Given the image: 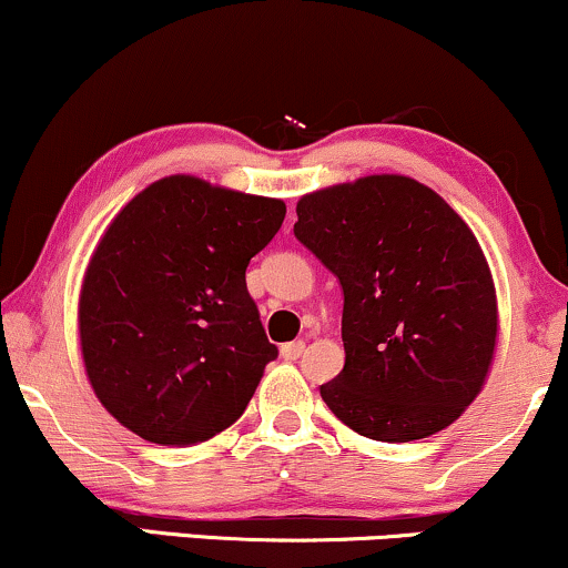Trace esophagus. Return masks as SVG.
I'll use <instances>...</instances> for the list:
<instances>
[{
    "label": "esophagus",
    "mask_w": 568,
    "mask_h": 568,
    "mask_svg": "<svg viewBox=\"0 0 568 568\" xmlns=\"http://www.w3.org/2000/svg\"><path fill=\"white\" fill-rule=\"evenodd\" d=\"M303 353H305V342L303 339L286 342V345H282V358L284 361H297Z\"/></svg>",
    "instance_id": "obj_1"
}]
</instances>
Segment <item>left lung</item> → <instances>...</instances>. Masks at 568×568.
<instances>
[{
	"instance_id": "8db88e82",
	"label": "left lung",
	"mask_w": 568,
	"mask_h": 568,
	"mask_svg": "<svg viewBox=\"0 0 568 568\" xmlns=\"http://www.w3.org/2000/svg\"><path fill=\"white\" fill-rule=\"evenodd\" d=\"M295 236L345 292V368L321 384L328 410L379 443L458 422L485 387L500 328L468 223L422 181L374 173L303 194Z\"/></svg>"
}]
</instances>
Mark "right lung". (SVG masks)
Returning <instances> with one entry per match:
<instances>
[{"mask_svg":"<svg viewBox=\"0 0 568 568\" xmlns=\"http://www.w3.org/2000/svg\"><path fill=\"white\" fill-rule=\"evenodd\" d=\"M284 200L176 173L121 207L79 295L87 379L155 445H197L242 416L276 358L244 271L282 229Z\"/></svg>","mask_w":568,"mask_h":568,"instance_id":"right-lung-1","label":"right lung"}]
</instances>
